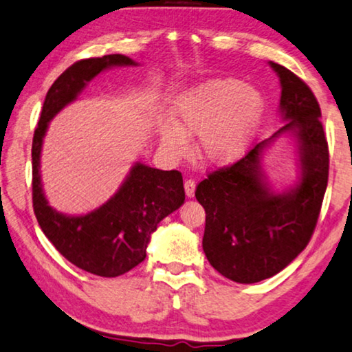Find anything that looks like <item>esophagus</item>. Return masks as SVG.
Returning a JSON list of instances; mask_svg holds the SVG:
<instances>
[{"instance_id": "esophagus-1", "label": "esophagus", "mask_w": 352, "mask_h": 352, "mask_svg": "<svg viewBox=\"0 0 352 352\" xmlns=\"http://www.w3.org/2000/svg\"><path fill=\"white\" fill-rule=\"evenodd\" d=\"M194 191H196V182H194L192 178H186V180H185V192H186V196L189 199L194 197Z\"/></svg>"}]
</instances>
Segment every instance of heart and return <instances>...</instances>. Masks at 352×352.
<instances>
[{
    "instance_id": "b5f03b06",
    "label": "heart",
    "mask_w": 352,
    "mask_h": 352,
    "mask_svg": "<svg viewBox=\"0 0 352 352\" xmlns=\"http://www.w3.org/2000/svg\"><path fill=\"white\" fill-rule=\"evenodd\" d=\"M265 114V98L235 78H213L178 100L175 122L161 130V142L172 156H185L189 135L199 136L205 163L224 167L248 152Z\"/></svg>"
}]
</instances>
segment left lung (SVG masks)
Instances as JSON below:
<instances>
[{
    "mask_svg": "<svg viewBox=\"0 0 352 352\" xmlns=\"http://www.w3.org/2000/svg\"><path fill=\"white\" fill-rule=\"evenodd\" d=\"M280 80V114L287 122L232 166L202 180L196 199L205 208L204 252L210 265L238 283H255L287 267L309 244L329 177V148L321 109L310 87L285 67L270 63ZM292 134L300 153V182L274 193L261 169L264 148Z\"/></svg>",
    "mask_w": 352,
    "mask_h": 352,
    "instance_id": "obj_1",
    "label": "left lung"
}]
</instances>
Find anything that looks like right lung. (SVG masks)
<instances>
[{"instance_id":"obj_1","label":"right lung","mask_w":352,"mask_h":352,"mask_svg":"<svg viewBox=\"0 0 352 352\" xmlns=\"http://www.w3.org/2000/svg\"><path fill=\"white\" fill-rule=\"evenodd\" d=\"M117 65L136 63L124 54H106L70 65L47 92L32 138V206L38 226L70 263L100 277L122 276L144 261L150 235L185 202L180 172L136 163L119 191L91 213L67 216L48 205L41 180V152L50 120L100 72Z\"/></svg>"}]
</instances>
